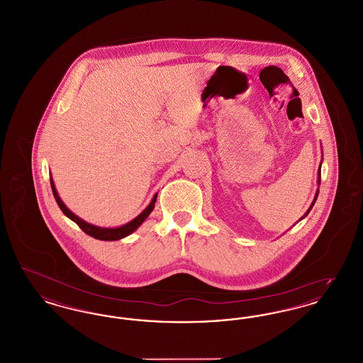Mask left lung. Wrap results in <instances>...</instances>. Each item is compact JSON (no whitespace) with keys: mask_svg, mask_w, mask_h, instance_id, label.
<instances>
[{"mask_svg":"<svg viewBox=\"0 0 363 363\" xmlns=\"http://www.w3.org/2000/svg\"><path fill=\"white\" fill-rule=\"evenodd\" d=\"M320 182H321V164H320V170H318V184H320ZM317 196H318V190H317V193H315V197H314V201H313V204H311V207H313V206H314V203H315V200H317ZM309 211H311V209H309ZM309 211H308V212H306V215H308V213H309Z\"/></svg>","mask_w":363,"mask_h":363,"instance_id":"8db88e82","label":"left lung"}]
</instances>
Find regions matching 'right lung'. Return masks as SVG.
I'll return each mask as SVG.
<instances>
[{
	"mask_svg": "<svg viewBox=\"0 0 363 363\" xmlns=\"http://www.w3.org/2000/svg\"><path fill=\"white\" fill-rule=\"evenodd\" d=\"M50 184H52L54 199H55L58 207L61 208V211L69 218L70 220H73V222L79 225L86 234H88L89 237H94L95 240H101V241H117V240H121L123 237L132 234V233L138 228V225H141V223L148 218V215L152 212V209L155 208L156 197H157V194H155L154 199H152V201H151V204L145 208V209L138 215V218H135L132 222H129V223H126L125 225H121V227H117V228H104V227H96V225H89V223H86L84 220H82L80 218H77L73 212H70L69 209L65 207V204L62 203V200L58 197V193H57V190H55V186H54V182H52V178H50Z\"/></svg>",
	"mask_w": 363,
	"mask_h": 363,
	"instance_id": "obj_1",
	"label": "right lung"
}]
</instances>
